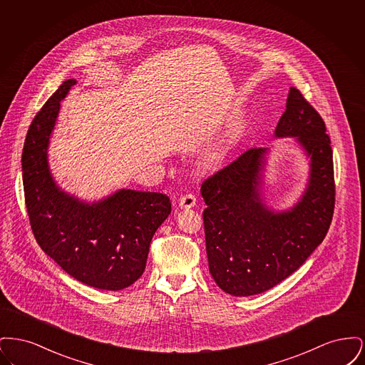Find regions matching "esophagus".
Masks as SVG:
<instances>
[{"label":"esophagus","mask_w":365,"mask_h":365,"mask_svg":"<svg viewBox=\"0 0 365 365\" xmlns=\"http://www.w3.org/2000/svg\"><path fill=\"white\" fill-rule=\"evenodd\" d=\"M195 205V195L194 194H186L179 200V207L182 209H190Z\"/></svg>","instance_id":"obj_1"}]
</instances>
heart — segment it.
Wrapping results in <instances>:
<instances>
[{
  "instance_id": "heart-1",
  "label": "heart",
  "mask_w": 365,
  "mask_h": 365,
  "mask_svg": "<svg viewBox=\"0 0 365 365\" xmlns=\"http://www.w3.org/2000/svg\"><path fill=\"white\" fill-rule=\"evenodd\" d=\"M228 148L230 146H220V148H217L215 152H212L210 155L208 156V163L209 164H212V165H216V164H219V163H222L223 161V158L226 156L227 152H228Z\"/></svg>"
}]
</instances>
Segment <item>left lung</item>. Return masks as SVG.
I'll use <instances>...</instances> for the list:
<instances>
[{
  "label": "left lung",
  "instance_id": "1",
  "mask_svg": "<svg viewBox=\"0 0 365 365\" xmlns=\"http://www.w3.org/2000/svg\"><path fill=\"white\" fill-rule=\"evenodd\" d=\"M275 138H293L309 160L308 183L292 208L267 205L262 190L269 148L245 152L201 186L209 272L235 297L260 294L295 272L323 242L334 204V164L326 124L290 87Z\"/></svg>",
  "mask_w": 365,
  "mask_h": 365
}]
</instances>
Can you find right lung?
<instances>
[{
	"instance_id": "add662e5",
	"label": "right lung",
	"mask_w": 365,
	"mask_h": 365,
	"mask_svg": "<svg viewBox=\"0 0 365 365\" xmlns=\"http://www.w3.org/2000/svg\"><path fill=\"white\" fill-rule=\"evenodd\" d=\"M73 85L76 79L63 82L29 128L21 155L26 207L35 240L51 259L83 284L118 292L142 277L171 202L165 194L131 189L87 202L57 185L48 149L60 103Z\"/></svg>"
}]
</instances>
